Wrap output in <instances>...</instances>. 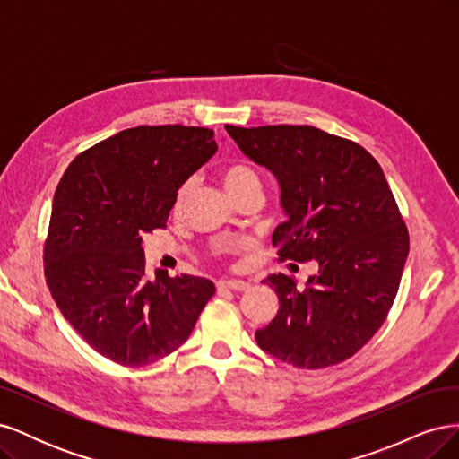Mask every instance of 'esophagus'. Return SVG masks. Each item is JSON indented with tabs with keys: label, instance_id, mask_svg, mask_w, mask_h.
I'll list each match as a JSON object with an SVG mask.
<instances>
[{
	"label": "esophagus",
	"instance_id": "esophagus-1",
	"mask_svg": "<svg viewBox=\"0 0 459 459\" xmlns=\"http://www.w3.org/2000/svg\"><path fill=\"white\" fill-rule=\"evenodd\" d=\"M218 290H247L248 289V283L247 281H230V280H224V281H218L216 283Z\"/></svg>",
	"mask_w": 459,
	"mask_h": 459
}]
</instances>
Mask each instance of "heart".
<instances>
[{
    "instance_id": "obj_1",
    "label": "heart",
    "mask_w": 459,
    "mask_h": 459,
    "mask_svg": "<svg viewBox=\"0 0 459 459\" xmlns=\"http://www.w3.org/2000/svg\"><path fill=\"white\" fill-rule=\"evenodd\" d=\"M220 178H221V184H224L228 195L231 199H238L239 195H243V193H247V191H262L260 178H258L256 170L247 162H231V164L224 166V170H221ZM191 187H193L191 182H186L182 187L176 191V197H174V203H172V212L174 214H179L184 211V206L189 199ZM228 247L230 248L241 247V241H230Z\"/></svg>"
}]
</instances>
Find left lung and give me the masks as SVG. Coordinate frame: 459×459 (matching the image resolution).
<instances>
[{
  "label": "left lung",
  "instance_id": "1",
  "mask_svg": "<svg viewBox=\"0 0 459 459\" xmlns=\"http://www.w3.org/2000/svg\"><path fill=\"white\" fill-rule=\"evenodd\" d=\"M226 130L280 182L287 220L272 235L277 260L319 266L302 290L285 273L264 280L280 310L255 333L256 342L300 369L341 364L383 325L410 251L381 166L362 145L314 126Z\"/></svg>",
  "mask_w": 459,
  "mask_h": 459
}]
</instances>
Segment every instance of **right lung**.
<instances>
[{
	"label": "right lung",
	"instance_id": "obj_1",
	"mask_svg": "<svg viewBox=\"0 0 459 459\" xmlns=\"http://www.w3.org/2000/svg\"><path fill=\"white\" fill-rule=\"evenodd\" d=\"M212 130L182 124L122 130L82 151L53 197L44 272L65 319L93 351L128 368L174 352L214 283L145 277L143 235L166 228L176 191L216 152Z\"/></svg>",
	"mask_w": 459,
	"mask_h": 459
}]
</instances>
